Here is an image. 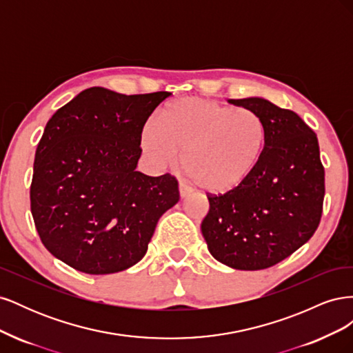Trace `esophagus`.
<instances>
[{
	"instance_id": "obj_1",
	"label": "esophagus",
	"mask_w": 353,
	"mask_h": 353,
	"mask_svg": "<svg viewBox=\"0 0 353 353\" xmlns=\"http://www.w3.org/2000/svg\"><path fill=\"white\" fill-rule=\"evenodd\" d=\"M191 193H193V188L187 185L185 183H179V197L181 199H187Z\"/></svg>"
}]
</instances>
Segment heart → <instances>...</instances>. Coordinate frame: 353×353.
<instances>
[{
	"label": "heart",
	"mask_w": 353,
	"mask_h": 353,
	"mask_svg": "<svg viewBox=\"0 0 353 353\" xmlns=\"http://www.w3.org/2000/svg\"><path fill=\"white\" fill-rule=\"evenodd\" d=\"M263 144L258 114L197 97L166 104L157 125L147 123L141 134L148 162L163 169L184 153L185 172L210 193L239 187L258 165Z\"/></svg>",
	"instance_id": "b5f03b06"
}]
</instances>
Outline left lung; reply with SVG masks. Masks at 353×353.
<instances>
[{
    "label": "left lung",
    "mask_w": 353,
    "mask_h": 353,
    "mask_svg": "<svg viewBox=\"0 0 353 353\" xmlns=\"http://www.w3.org/2000/svg\"><path fill=\"white\" fill-rule=\"evenodd\" d=\"M228 103L261 117L265 144L239 187L208 196L201 234L221 263L258 271L288 258L314 236L323 215L324 166L316 134L294 112L261 97Z\"/></svg>",
    "instance_id": "8db88e82"
}]
</instances>
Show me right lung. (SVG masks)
Returning a JSON list of instances; mask_svg holds the SVG:
<instances>
[{"label": "right lung", "mask_w": 353, "mask_h": 353, "mask_svg": "<svg viewBox=\"0 0 353 353\" xmlns=\"http://www.w3.org/2000/svg\"><path fill=\"white\" fill-rule=\"evenodd\" d=\"M169 95L92 87L48 121L35 153L30 212L46 249L77 271L131 268L159 218L178 203L175 176L137 170L143 128Z\"/></svg>", "instance_id": "obj_1"}]
</instances>
